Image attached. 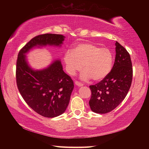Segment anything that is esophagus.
<instances>
[{"instance_id": "1", "label": "esophagus", "mask_w": 149, "mask_h": 149, "mask_svg": "<svg viewBox=\"0 0 149 149\" xmlns=\"http://www.w3.org/2000/svg\"><path fill=\"white\" fill-rule=\"evenodd\" d=\"M75 84L77 86H83V84L81 83H80V82H79V81H75Z\"/></svg>"}]
</instances>
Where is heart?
<instances>
[{
    "label": "heart",
    "mask_w": 149,
    "mask_h": 149,
    "mask_svg": "<svg viewBox=\"0 0 149 149\" xmlns=\"http://www.w3.org/2000/svg\"><path fill=\"white\" fill-rule=\"evenodd\" d=\"M64 61L67 72L74 75L83 68L81 78L84 80L92 79L101 81L109 74L113 65V55L106 48L89 43H83L76 46L73 50H67Z\"/></svg>",
    "instance_id": "1"
}]
</instances>
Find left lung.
<instances>
[{"label": "left lung", "mask_w": 149, "mask_h": 149, "mask_svg": "<svg viewBox=\"0 0 149 149\" xmlns=\"http://www.w3.org/2000/svg\"><path fill=\"white\" fill-rule=\"evenodd\" d=\"M116 56L113 66L105 78L91 85V97L89 104L97 113L113 111L126 97L132 81L133 69L129 53L118 42L115 43Z\"/></svg>", "instance_id": "1"}]
</instances>
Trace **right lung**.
Here are the masks:
<instances>
[{"mask_svg": "<svg viewBox=\"0 0 149 149\" xmlns=\"http://www.w3.org/2000/svg\"><path fill=\"white\" fill-rule=\"evenodd\" d=\"M65 36L61 34L38 35L27 43L19 52L16 63V83L27 104L46 118L64 113L69 104L74 85L70 76L63 70L59 60L48 68L33 70L28 65L25 54L36 46H61Z\"/></svg>", "mask_w": 149, "mask_h": 149, "instance_id": "obj_1", "label": "right lung"}]
</instances>
